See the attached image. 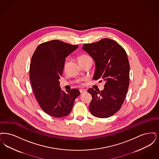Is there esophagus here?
Segmentation results:
<instances>
[{"label": "esophagus", "mask_w": 159, "mask_h": 159, "mask_svg": "<svg viewBox=\"0 0 159 159\" xmlns=\"http://www.w3.org/2000/svg\"><path fill=\"white\" fill-rule=\"evenodd\" d=\"M80 93H83L86 92L87 91L85 90H84V89H80Z\"/></svg>", "instance_id": "esophagus-1"}]
</instances>
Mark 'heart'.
<instances>
[{"instance_id": "b5f03b06", "label": "heart", "mask_w": 159, "mask_h": 159, "mask_svg": "<svg viewBox=\"0 0 159 159\" xmlns=\"http://www.w3.org/2000/svg\"><path fill=\"white\" fill-rule=\"evenodd\" d=\"M89 60H92L91 57L90 56L88 55H85V54H83L81 55L80 56L78 57V61L79 62H84V61H87Z\"/></svg>"}]
</instances>
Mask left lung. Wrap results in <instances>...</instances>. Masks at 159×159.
I'll return each instance as SVG.
<instances>
[{
    "label": "left lung",
    "instance_id": "1",
    "mask_svg": "<svg viewBox=\"0 0 159 159\" xmlns=\"http://www.w3.org/2000/svg\"><path fill=\"white\" fill-rule=\"evenodd\" d=\"M83 48L95 62L93 79L105 81L103 90L91 88L87 91L92 96L90 112L96 117H111L122 107L129 87V63L126 53L117 42L109 39L85 44Z\"/></svg>",
    "mask_w": 159,
    "mask_h": 159
}]
</instances>
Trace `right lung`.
I'll list each match as a JSON object with an SVG mask.
<instances>
[{
  "label": "right lung",
  "mask_w": 159,
  "mask_h": 159,
  "mask_svg": "<svg viewBox=\"0 0 159 159\" xmlns=\"http://www.w3.org/2000/svg\"><path fill=\"white\" fill-rule=\"evenodd\" d=\"M78 47L57 40H51L40 44L31 57L30 80L32 89L42 110L51 116L68 115L80 94L76 89L65 92L59 85L66 57Z\"/></svg>",
  "instance_id": "obj_1"
}]
</instances>
